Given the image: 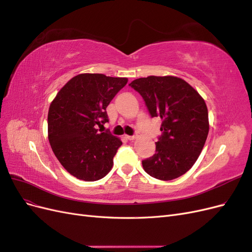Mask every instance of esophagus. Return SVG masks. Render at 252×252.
<instances>
[{
    "label": "esophagus",
    "instance_id": "esophagus-1",
    "mask_svg": "<svg viewBox=\"0 0 252 252\" xmlns=\"http://www.w3.org/2000/svg\"><path fill=\"white\" fill-rule=\"evenodd\" d=\"M126 139L129 140V141H132L134 139H136V135H125Z\"/></svg>",
    "mask_w": 252,
    "mask_h": 252
}]
</instances>
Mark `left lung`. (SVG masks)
<instances>
[{
  "label": "left lung",
  "instance_id": "1",
  "mask_svg": "<svg viewBox=\"0 0 252 252\" xmlns=\"http://www.w3.org/2000/svg\"><path fill=\"white\" fill-rule=\"evenodd\" d=\"M129 85L143 96L151 117L162 119L163 134L156 144V154L142 161L144 170L161 181L181 177L196 162L209 132L204 98L173 75H150Z\"/></svg>",
  "mask_w": 252,
  "mask_h": 252
}]
</instances>
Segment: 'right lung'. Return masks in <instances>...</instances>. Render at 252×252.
Wrapping results in <instances>:
<instances>
[{
    "mask_svg": "<svg viewBox=\"0 0 252 252\" xmlns=\"http://www.w3.org/2000/svg\"><path fill=\"white\" fill-rule=\"evenodd\" d=\"M127 82V78L81 73L68 81L51 102L48 140L61 165L74 178L94 182L111 170L122 141L110 133H98L95 126L108 122L106 108Z\"/></svg>",
    "mask_w": 252,
    "mask_h": 252,
    "instance_id": "1",
    "label": "right lung"
}]
</instances>
